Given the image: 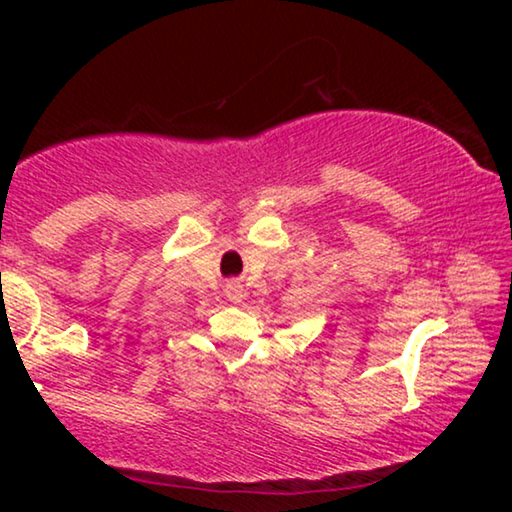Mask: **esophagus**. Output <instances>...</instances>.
<instances>
[{
    "mask_svg": "<svg viewBox=\"0 0 512 512\" xmlns=\"http://www.w3.org/2000/svg\"><path fill=\"white\" fill-rule=\"evenodd\" d=\"M226 296H228V300H233V303H240V300H242V284L240 282H228L226 284Z\"/></svg>",
    "mask_w": 512,
    "mask_h": 512,
    "instance_id": "1",
    "label": "esophagus"
}]
</instances>
